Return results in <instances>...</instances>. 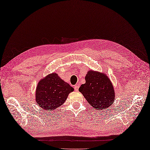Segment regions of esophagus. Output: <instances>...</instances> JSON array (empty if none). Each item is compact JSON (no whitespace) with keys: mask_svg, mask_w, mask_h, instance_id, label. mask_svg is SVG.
Instances as JSON below:
<instances>
[{"mask_svg":"<svg viewBox=\"0 0 150 150\" xmlns=\"http://www.w3.org/2000/svg\"><path fill=\"white\" fill-rule=\"evenodd\" d=\"M78 89H79V85H76L74 86V90L76 91H78Z\"/></svg>","mask_w":150,"mask_h":150,"instance_id":"esophagus-1","label":"esophagus"}]
</instances>
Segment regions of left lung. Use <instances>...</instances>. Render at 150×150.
<instances>
[{
    "instance_id": "8db88e82",
    "label": "left lung",
    "mask_w": 150,
    "mask_h": 150,
    "mask_svg": "<svg viewBox=\"0 0 150 150\" xmlns=\"http://www.w3.org/2000/svg\"><path fill=\"white\" fill-rule=\"evenodd\" d=\"M85 81V83L79 88V91L93 108L99 110L111 106L114 101L115 92L110 80L105 73L88 71Z\"/></svg>"
}]
</instances>
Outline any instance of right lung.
I'll return each instance as SVG.
<instances>
[{"label":"right lung","mask_w":150,"mask_h":150,"mask_svg":"<svg viewBox=\"0 0 150 150\" xmlns=\"http://www.w3.org/2000/svg\"><path fill=\"white\" fill-rule=\"evenodd\" d=\"M74 88L52 73L38 82L36 89V101L44 110H54L65 103Z\"/></svg>","instance_id":"add662e5"}]
</instances>
